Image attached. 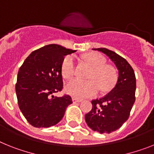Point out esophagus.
Segmentation results:
<instances>
[{"mask_svg":"<svg viewBox=\"0 0 154 154\" xmlns=\"http://www.w3.org/2000/svg\"><path fill=\"white\" fill-rule=\"evenodd\" d=\"M81 101H82L81 99H77V98H73V102L74 103H81Z\"/></svg>","mask_w":154,"mask_h":154,"instance_id":"esophagus-1","label":"esophagus"}]
</instances>
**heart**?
Listing matches in <instances>:
<instances>
[{
	"instance_id": "heart-1",
	"label": "heart",
	"mask_w": 154,
	"mask_h": 154,
	"mask_svg": "<svg viewBox=\"0 0 154 154\" xmlns=\"http://www.w3.org/2000/svg\"><path fill=\"white\" fill-rule=\"evenodd\" d=\"M85 62L91 67L88 81L75 78L66 85V92L77 99H84L96 95L99 88L106 91L112 88L117 80L116 70L112 66L106 64L104 56L96 52L88 53L84 56ZM62 76L69 79L75 73V60L73 56L68 55L62 64Z\"/></svg>"
}]
</instances>
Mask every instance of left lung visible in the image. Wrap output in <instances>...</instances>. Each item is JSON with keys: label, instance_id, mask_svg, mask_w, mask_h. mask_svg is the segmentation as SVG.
Returning a JSON list of instances; mask_svg holds the SVG:
<instances>
[{"label": "left lung", "instance_id": "obj_1", "mask_svg": "<svg viewBox=\"0 0 154 154\" xmlns=\"http://www.w3.org/2000/svg\"><path fill=\"white\" fill-rule=\"evenodd\" d=\"M106 55L118 70L116 85L106 96L91 101L92 109L85 114V121L93 131L109 133L116 131L128 119L135 101V72L128 61L105 48H92Z\"/></svg>", "mask_w": 154, "mask_h": 154}]
</instances>
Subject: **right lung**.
<instances>
[{"instance_id": "obj_1", "label": "right lung", "mask_w": 154, "mask_h": 154, "mask_svg": "<svg viewBox=\"0 0 154 154\" xmlns=\"http://www.w3.org/2000/svg\"><path fill=\"white\" fill-rule=\"evenodd\" d=\"M76 51L48 45L33 51L19 68L15 85L18 104L27 121L35 128H49L63 119L71 97L54 96L63 89L62 64Z\"/></svg>"}]
</instances>
